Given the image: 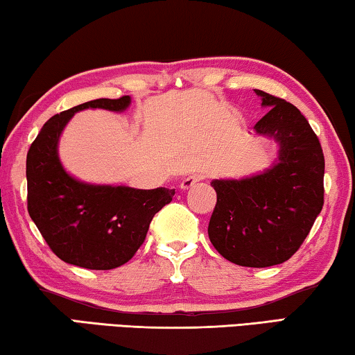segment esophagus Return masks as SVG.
Segmentation results:
<instances>
[{
    "label": "esophagus",
    "instance_id": "obj_1",
    "mask_svg": "<svg viewBox=\"0 0 355 355\" xmlns=\"http://www.w3.org/2000/svg\"><path fill=\"white\" fill-rule=\"evenodd\" d=\"M201 181V176H198V174H191V176H187L184 179V181L181 182V190L187 191L190 189H193L196 184H198Z\"/></svg>",
    "mask_w": 355,
    "mask_h": 355
}]
</instances>
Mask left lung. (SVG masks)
Masks as SVG:
<instances>
[{
    "label": "left lung",
    "instance_id": "obj_1",
    "mask_svg": "<svg viewBox=\"0 0 355 355\" xmlns=\"http://www.w3.org/2000/svg\"><path fill=\"white\" fill-rule=\"evenodd\" d=\"M270 107L254 130L280 144L278 160L245 179H216L209 239L231 263L282 264L297 252L324 206V154L316 133L293 103L254 89Z\"/></svg>",
    "mask_w": 355,
    "mask_h": 355
}]
</instances>
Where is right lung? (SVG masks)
I'll return each instance as SVG.
<instances>
[{
  "label": "right lung",
  "instance_id": "obj_1",
  "mask_svg": "<svg viewBox=\"0 0 355 355\" xmlns=\"http://www.w3.org/2000/svg\"><path fill=\"white\" fill-rule=\"evenodd\" d=\"M129 105V96L96 98L55 114L28 150V212L64 263L92 270L125 264L146 239L150 220L173 200L174 189L92 185L64 171L58 141L69 119L85 108L123 112Z\"/></svg>",
  "mask_w": 355,
  "mask_h": 355
}]
</instances>
